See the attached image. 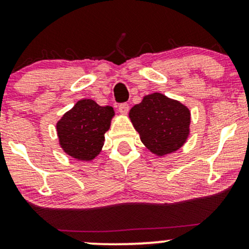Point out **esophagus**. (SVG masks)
I'll return each instance as SVG.
<instances>
[{"instance_id": "obj_1", "label": "esophagus", "mask_w": 249, "mask_h": 249, "mask_svg": "<svg viewBox=\"0 0 249 249\" xmlns=\"http://www.w3.org/2000/svg\"><path fill=\"white\" fill-rule=\"evenodd\" d=\"M128 108H130V107H128L127 103H122V104L119 105L118 110L122 115H126V113L128 112Z\"/></svg>"}]
</instances>
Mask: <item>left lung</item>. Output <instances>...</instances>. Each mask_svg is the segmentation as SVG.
<instances>
[{
  "label": "left lung",
  "instance_id": "1",
  "mask_svg": "<svg viewBox=\"0 0 249 249\" xmlns=\"http://www.w3.org/2000/svg\"><path fill=\"white\" fill-rule=\"evenodd\" d=\"M128 116L142 144L159 157L179 150L190 134V110L161 93L145 96Z\"/></svg>",
  "mask_w": 249,
  "mask_h": 249
}]
</instances>
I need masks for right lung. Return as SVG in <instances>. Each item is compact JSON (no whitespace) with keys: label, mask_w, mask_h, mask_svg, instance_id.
Segmentation results:
<instances>
[{"label":"right lung","mask_w":249,"mask_h":249,"mask_svg":"<svg viewBox=\"0 0 249 249\" xmlns=\"http://www.w3.org/2000/svg\"><path fill=\"white\" fill-rule=\"evenodd\" d=\"M113 116L112 107H101L92 99L77 102L57 123L63 151L78 160H92L101 152Z\"/></svg>","instance_id":"add662e5"}]
</instances>
